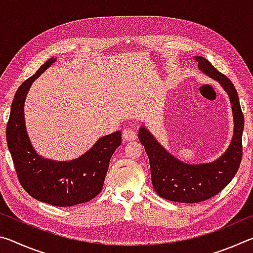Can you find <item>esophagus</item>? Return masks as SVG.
<instances>
[{
  "instance_id": "obj_1",
  "label": "esophagus",
  "mask_w": 253,
  "mask_h": 253,
  "mask_svg": "<svg viewBox=\"0 0 253 253\" xmlns=\"http://www.w3.org/2000/svg\"><path fill=\"white\" fill-rule=\"evenodd\" d=\"M123 139L126 140V142H130V140H136L137 135L135 130L130 129V128H125L123 130Z\"/></svg>"
}]
</instances>
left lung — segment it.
I'll return each mask as SVG.
<instances>
[{
  "label": "left lung",
  "mask_w": 253,
  "mask_h": 253,
  "mask_svg": "<svg viewBox=\"0 0 253 253\" xmlns=\"http://www.w3.org/2000/svg\"><path fill=\"white\" fill-rule=\"evenodd\" d=\"M205 75L217 80L228 92L232 105L234 134L229 148L219 160L208 164L188 165L166 152L151 132L142 127L138 139L144 145L149 164L152 183L163 199L179 203H199L213 198L223 190L237 174L242 160V131L245 118L238 92L228 77L216 70L203 57H194Z\"/></svg>",
  "instance_id": "obj_1"
}]
</instances>
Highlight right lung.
Masks as SVG:
<instances>
[{"label":"right lung","instance_id":"obj_1","mask_svg":"<svg viewBox=\"0 0 253 253\" xmlns=\"http://www.w3.org/2000/svg\"><path fill=\"white\" fill-rule=\"evenodd\" d=\"M51 58L20 85L11 106L6 140L20 184L29 195L54 207L85 203L100 193L109 161L122 144V132L102 137L90 151L71 162H54L34 152L25 129L23 106L30 85L53 63Z\"/></svg>","mask_w":253,"mask_h":253}]
</instances>
